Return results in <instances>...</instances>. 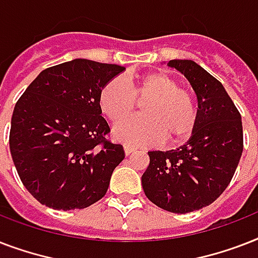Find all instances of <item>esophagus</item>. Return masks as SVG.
<instances>
[{"label": "esophagus", "mask_w": 258, "mask_h": 258, "mask_svg": "<svg viewBox=\"0 0 258 258\" xmlns=\"http://www.w3.org/2000/svg\"><path fill=\"white\" fill-rule=\"evenodd\" d=\"M135 147L134 146H130V145H124V154L125 155H130L131 153H134L135 151Z\"/></svg>", "instance_id": "esophagus-1"}]
</instances>
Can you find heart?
<instances>
[{
    "label": "heart",
    "instance_id": "1",
    "mask_svg": "<svg viewBox=\"0 0 258 258\" xmlns=\"http://www.w3.org/2000/svg\"><path fill=\"white\" fill-rule=\"evenodd\" d=\"M137 99L145 100L143 115L127 117L113 128L117 141L133 145H151L165 138L178 142L188 137L198 120V107L191 92L165 72H150L125 80L109 79L99 92L101 112L112 121L133 112Z\"/></svg>",
    "mask_w": 258,
    "mask_h": 258
}]
</instances>
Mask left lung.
<instances>
[{"mask_svg":"<svg viewBox=\"0 0 258 258\" xmlns=\"http://www.w3.org/2000/svg\"><path fill=\"white\" fill-rule=\"evenodd\" d=\"M187 79L198 99V120L183 146L149 151L142 175L146 197L178 214L213 204L225 191L244 150L242 121L224 86L192 60H170Z\"/></svg>","mask_w":258,"mask_h":258,"instance_id":"obj_1","label":"left lung"}]
</instances>
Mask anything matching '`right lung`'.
<instances>
[{
    "instance_id": "right-lung-1",
    "label": "right lung",
    "mask_w": 258,
    "mask_h": 258,
    "mask_svg": "<svg viewBox=\"0 0 258 258\" xmlns=\"http://www.w3.org/2000/svg\"><path fill=\"white\" fill-rule=\"evenodd\" d=\"M125 68L75 58L46 68L14 107L9 145L26 190L48 208L84 209L108 190L124 150L105 135L101 87Z\"/></svg>"
}]
</instances>
